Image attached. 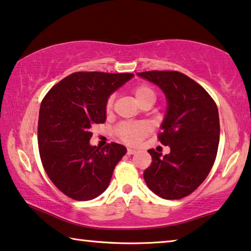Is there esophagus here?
Wrapping results in <instances>:
<instances>
[{
  "instance_id": "obj_1",
  "label": "esophagus",
  "mask_w": 251,
  "mask_h": 251,
  "mask_svg": "<svg viewBox=\"0 0 251 251\" xmlns=\"http://www.w3.org/2000/svg\"><path fill=\"white\" fill-rule=\"evenodd\" d=\"M135 153H136V150H133V149L127 150V154H128V155H132V154H135Z\"/></svg>"
}]
</instances>
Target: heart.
<instances>
[{"label":"heart","mask_w":251,"mask_h":251,"mask_svg":"<svg viewBox=\"0 0 251 251\" xmlns=\"http://www.w3.org/2000/svg\"><path fill=\"white\" fill-rule=\"evenodd\" d=\"M133 94L140 105L146 99L155 98L154 90L147 85L135 87ZM111 104H113V98H109L108 101H107V109H110ZM147 133H149V126L145 123H126V124H123L118 127V134L121 135L123 140L129 143V144H136Z\"/></svg>","instance_id":"obj_1"}]
</instances>
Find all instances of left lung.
I'll return each instance as SVG.
<instances>
[{"mask_svg": "<svg viewBox=\"0 0 251 251\" xmlns=\"http://www.w3.org/2000/svg\"><path fill=\"white\" fill-rule=\"evenodd\" d=\"M138 77L153 82L166 98L158 140L166 155L149 150L152 164L144 180L155 194L176 200L192 193L208 176L216 160L220 122L218 107L202 87L178 71H145Z\"/></svg>", "mask_w": 251, "mask_h": 251, "instance_id": "1", "label": "left lung"}]
</instances>
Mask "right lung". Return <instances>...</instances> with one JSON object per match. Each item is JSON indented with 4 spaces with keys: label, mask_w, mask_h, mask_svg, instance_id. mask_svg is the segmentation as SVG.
Returning a JSON list of instances; mask_svg holds the SVG:
<instances>
[{
    "label": "right lung",
    "mask_w": 251,
    "mask_h": 251,
    "mask_svg": "<svg viewBox=\"0 0 251 251\" xmlns=\"http://www.w3.org/2000/svg\"><path fill=\"white\" fill-rule=\"evenodd\" d=\"M133 74L75 73L49 90L39 111L38 144L43 168L57 188L78 201L93 200L108 188L127 150L111 143L90 145L91 126L104 124L110 95Z\"/></svg>",
    "instance_id": "obj_1"
}]
</instances>
